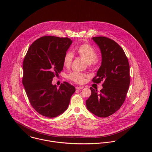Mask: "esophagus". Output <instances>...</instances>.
<instances>
[{
	"mask_svg": "<svg viewBox=\"0 0 152 152\" xmlns=\"http://www.w3.org/2000/svg\"><path fill=\"white\" fill-rule=\"evenodd\" d=\"M83 88H84V87H80V86H78V87H76V89H83Z\"/></svg>",
	"mask_w": 152,
	"mask_h": 152,
	"instance_id": "esophagus-1",
	"label": "esophagus"
}]
</instances>
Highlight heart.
Masks as SVG:
<instances>
[{
    "mask_svg": "<svg viewBox=\"0 0 152 152\" xmlns=\"http://www.w3.org/2000/svg\"><path fill=\"white\" fill-rule=\"evenodd\" d=\"M75 51L78 56L83 59L87 63L89 66L92 67L96 64L98 54L96 50L91 45L88 44H81L76 48ZM72 60V53L69 51L66 53L63 60L64 65L65 67L70 66ZM68 78L76 83L82 84L87 78V76L85 74L80 72H74L70 73L68 75Z\"/></svg>",
    "mask_w": 152,
    "mask_h": 152,
    "instance_id": "1",
    "label": "heart"
}]
</instances>
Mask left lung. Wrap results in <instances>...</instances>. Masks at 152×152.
<instances>
[{
  "label": "left lung",
  "mask_w": 152,
  "mask_h": 152,
  "mask_svg": "<svg viewBox=\"0 0 152 152\" xmlns=\"http://www.w3.org/2000/svg\"><path fill=\"white\" fill-rule=\"evenodd\" d=\"M92 40L101 50L102 63L92 81L103 82V88L99 92L90 88L86 105L93 114L106 118L119 110L125 100L130 84L129 64L124 50L114 40L102 36Z\"/></svg>",
  "instance_id": "obj_1"
}]
</instances>
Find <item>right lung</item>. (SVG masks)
I'll use <instances>...</instances> for the list:
<instances>
[{
    "label": "right lung",
    "instance_id": "right-lung-1",
    "mask_svg": "<svg viewBox=\"0 0 152 152\" xmlns=\"http://www.w3.org/2000/svg\"><path fill=\"white\" fill-rule=\"evenodd\" d=\"M71 44L67 37L43 36L31 44L24 58L23 85L31 105L45 117L65 112L75 91L67 82L59 88L52 84L63 69L64 57Z\"/></svg>",
    "mask_w": 152,
    "mask_h": 152
}]
</instances>
